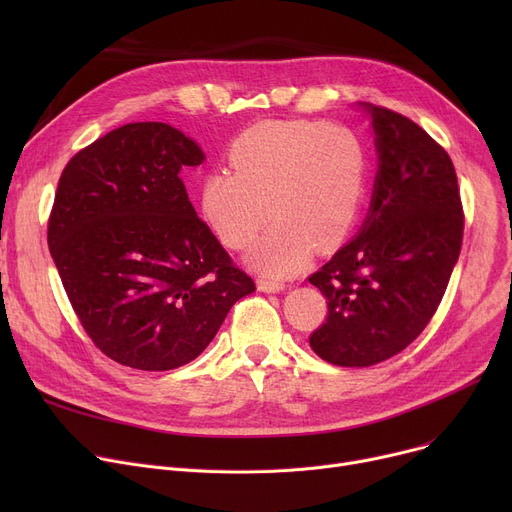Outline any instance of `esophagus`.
Instances as JSON below:
<instances>
[{
    "label": "esophagus",
    "mask_w": 512,
    "mask_h": 512,
    "mask_svg": "<svg viewBox=\"0 0 512 512\" xmlns=\"http://www.w3.org/2000/svg\"><path fill=\"white\" fill-rule=\"evenodd\" d=\"M257 288H259L261 292H280V290H284V288H286V284H284V282H280V280L259 278V280H257Z\"/></svg>",
    "instance_id": "1"
}]
</instances>
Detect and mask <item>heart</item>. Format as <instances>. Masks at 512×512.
<instances>
[{
	"label": "heart",
	"instance_id": "heart-1",
	"mask_svg": "<svg viewBox=\"0 0 512 512\" xmlns=\"http://www.w3.org/2000/svg\"><path fill=\"white\" fill-rule=\"evenodd\" d=\"M228 164L201 178V211L230 249H247L274 215L247 257L265 276L299 272L313 247H338L359 218L367 153L344 126L259 122L230 143Z\"/></svg>",
	"mask_w": 512,
	"mask_h": 512
}]
</instances>
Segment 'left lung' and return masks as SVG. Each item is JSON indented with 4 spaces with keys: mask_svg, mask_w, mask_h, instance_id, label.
Returning a JSON list of instances; mask_svg holds the SVG:
<instances>
[{
    "mask_svg": "<svg viewBox=\"0 0 512 512\" xmlns=\"http://www.w3.org/2000/svg\"><path fill=\"white\" fill-rule=\"evenodd\" d=\"M378 174L357 236L309 276L328 301L313 353L340 367L398 355L434 317L459 261L465 215L448 153L413 120L361 103Z\"/></svg>",
    "mask_w": 512,
    "mask_h": 512,
    "instance_id": "left-lung-1",
    "label": "left lung"
}]
</instances>
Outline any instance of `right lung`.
I'll return each mask as SVG.
<instances>
[{"instance_id": "1", "label": "right lung", "mask_w": 512, "mask_h": 512, "mask_svg": "<svg viewBox=\"0 0 512 512\" xmlns=\"http://www.w3.org/2000/svg\"><path fill=\"white\" fill-rule=\"evenodd\" d=\"M201 147L164 122L124 124L64 168L47 245L89 338L143 371L197 359L255 282L188 201Z\"/></svg>"}]
</instances>
